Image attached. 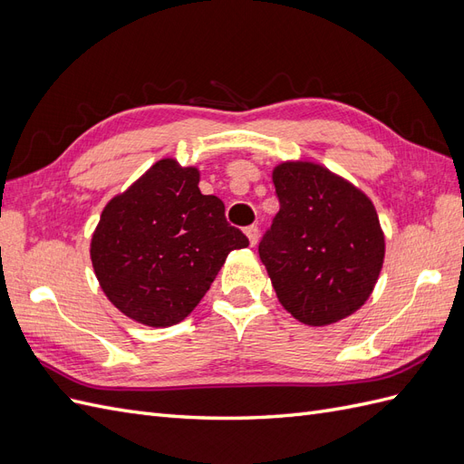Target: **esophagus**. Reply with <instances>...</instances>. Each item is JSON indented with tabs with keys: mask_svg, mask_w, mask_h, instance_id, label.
I'll return each mask as SVG.
<instances>
[{
	"mask_svg": "<svg viewBox=\"0 0 464 464\" xmlns=\"http://www.w3.org/2000/svg\"><path fill=\"white\" fill-rule=\"evenodd\" d=\"M246 236L249 237V244L256 246L259 242V228L256 227V224H251V227L246 228Z\"/></svg>",
	"mask_w": 464,
	"mask_h": 464,
	"instance_id": "obj_1",
	"label": "esophagus"
}]
</instances>
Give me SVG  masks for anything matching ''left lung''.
Segmentation results:
<instances>
[{
	"mask_svg": "<svg viewBox=\"0 0 464 464\" xmlns=\"http://www.w3.org/2000/svg\"><path fill=\"white\" fill-rule=\"evenodd\" d=\"M280 208L259 242L278 302L305 325L354 314L370 298L385 257L373 203L312 162L273 170Z\"/></svg>",
	"mask_w": 464,
	"mask_h": 464,
	"instance_id": "8db88e82",
	"label": "left lung"
}]
</instances>
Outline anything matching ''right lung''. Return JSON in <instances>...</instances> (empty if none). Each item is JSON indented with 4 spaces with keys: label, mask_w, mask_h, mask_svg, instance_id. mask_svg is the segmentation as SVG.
Masks as SVG:
<instances>
[{
    "label": "right lung",
    "mask_w": 464,
    "mask_h": 464,
    "mask_svg": "<svg viewBox=\"0 0 464 464\" xmlns=\"http://www.w3.org/2000/svg\"><path fill=\"white\" fill-rule=\"evenodd\" d=\"M247 246L224 203L201 193L198 168L162 159L104 207L91 259L121 314L170 327L201 302L230 251Z\"/></svg>",
    "instance_id": "obj_1"
}]
</instances>
